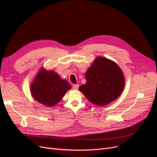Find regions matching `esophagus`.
<instances>
[{
	"mask_svg": "<svg viewBox=\"0 0 157 157\" xmlns=\"http://www.w3.org/2000/svg\"><path fill=\"white\" fill-rule=\"evenodd\" d=\"M79 88V85L78 84H76V85H73L72 86V88L74 90H78Z\"/></svg>",
	"mask_w": 157,
	"mask_h": 157,
	"instance_id": "obj_1",
	"label": "esophagus"
}]
</instances>
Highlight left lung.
<instances>
[{
    "label": "left lung",
    "mask_w": 157,
    "mask_h": 157,
    "mask_svg": "<svg viewBox=\"0 0 157 157\" xmlns=\"http://www.w3.org/2000/svg\"><path fill=\"white\" fill-rule=\"evenodd\" d=\"M86 83L79 89L87 99L97 105H104L116 100L122 92L125 78L114 62L97 57L86 72Z\"/></svg>",
    "instance_id": "left-lung-1"
}]
</instances>
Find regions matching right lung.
Listing matches in <instances>:
<instances>
[{"instance_id": "obj_1", "label": "right lung", "mask_w": 157, "mask_h": 157, "mask_svg": "<svg viewBox=\"0 0 157 157\" xmlns=\"http://www.w3.org/2000/svg\"><path fill=\"white\" fill-rule=\"evenodd\" d=\"M71 86L53 71L41 69L31 85L32 96L39 102L53 106L59 102Z\"/></svg>"}]
</instances>
